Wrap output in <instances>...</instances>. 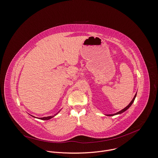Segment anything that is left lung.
<instances>
[{
    "mask_svg": "<svg viewBox=\"0 0 158 158\" xmlns=\"http://www.w3.org/2000/svg\"><path fill=\"white\" fill-rule=\"evenodd\" d=\"M136 95H137V93L135 94V96H134V97L133 98V99L132 100V101L131 102V103L128 105V106L126 107H125L124 109H123L122 110H121L120 111H119V112H117V113H115V114H109V115H107V116H113V115H117V114H122V113H123L124 112H125L126 110H127L131 106V105L133 103V102H134V100H135V97H136Z\"/></svg>",
    "mask_w": 158,
    "mask_h": 158,
    "instance_id": "1",
    "label": "left lung"
}]
</instances>
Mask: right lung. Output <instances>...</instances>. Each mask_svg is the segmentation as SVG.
Segmentation results:
<instances>
[{
	"instance_id": "obj_1",
	"label": "right lung",
	"mask_w": 158,
	"mask_h": 158,
	"mask_svg": "<svg viewBox=\"0 0 158 158\" xmlns=\"http://www.w3.org/2000/svg\"><path fill=\"white\" fill-rule=\"evenodd\" d=\"M56 114H55V115H52V116H49V117H45L40 118V119H41V120H49V119H51V118H52L53 117H55ZM31 116H32V115H31ZM32 117H34V116H32Z\"/></svg>"
}]
</instances>
